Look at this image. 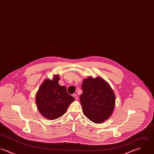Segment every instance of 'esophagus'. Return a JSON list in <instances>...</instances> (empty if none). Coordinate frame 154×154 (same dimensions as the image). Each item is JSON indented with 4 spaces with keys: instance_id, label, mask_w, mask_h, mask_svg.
<instances>
[{
    "instance_id": "34e87169",
    "label": "esophagus",
    "mask_w": 154,
    "mask_h": 154,
    "mask_svg": "<svg viewBox=\"0 0 154 154\" xmlns=\"http://www.w3.org/2000/svg\"><path fill=\"white\" fill-rule=\"evenodd\" d=\"M73 97L75 99V100H78V96L76 94H73Z\"/></svg>"
}]
</instances>
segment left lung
I'll use <instances>...</instances> for the list:
<instances>
[{
    "label": "left lung",
    "instance_id": "1",
    "mask_svg": "<svg viewBox=\"0 0 154 154\" xmlns=\"http://www.w3.org/2000/svg\"><path fill=\"white\" fill-rule=\"evenodd\" d=\"M80 102L85 116L92 122L100 124L112 114L115 95L110 85L100 77L89 76L83 80Z\"/></svg>",
    "mask_w": 154,
    "mask_h": 154
}]
</instances>
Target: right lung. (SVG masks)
Here are the masks:
<instances>
[{"label": "right lung", "mask_w": 154, "mask_h": 154, "mask_svg": "<svg viewBox=\"0 0 154 154\" xmlns=\"http://www.w3.org/2000/svg\"><path fill=\"white\" fill-rule=\"evenodd\" d=\"M59 75L52 79L47 78L36 95V103L40 113L47 119L54 120L64 115L69 106L75 99L67 92L65 86L58 84Z\"/></svg>", "instance_id": "add662e5"}]
</instances>
